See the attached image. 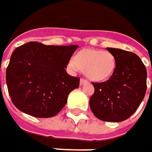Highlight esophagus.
<instances>
[{
	"mask_svg": "<svg viewBox=\"0 0 152 152\" xmlns=\"http://www.w3.org/2000/svg\"><path fill=\"white\" fill-rule=\"evenodd\" d=\"M87 80H85V79H80V85H85V84H87Z\"/></svg>",
	"mask_w": 152,
	"mask_h": 152,
	"instance_id": "1",
	"label": "esophagus"
}]
</instances>
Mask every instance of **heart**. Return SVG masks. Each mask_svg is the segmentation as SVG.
<instances>
[{
	"label": "heart",
	"instance_id": "1",
	"mask_svg": "<svg viewBox=\"0 0 152 152\" xmlns=\"http://www.w3.org/2000/svg\"><path fill=\"white\" fill-rule=\"evenodd\" d=\"M117 59L113 53L108 50L85 49L79 51L73 61L68 63L72 71L77 68L83 71L88 79L94 82L108 79L116 69Z\"/></svg>",
	"mask_w": 152,
	"mask_h": 152
}]
</instances>
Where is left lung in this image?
<instances>
[{
  "label": "left lung",
  "instance_id": "8db88e82",
  "mask_svg": "<svg viewBox=\"0 0 152 152\" xmlns=\"http://www.w3.org/2000/svg\"><path fill=\"white\" fill-rule=\"evenodd\" d=\"M113 53L117 66L113 74L102 83H92L95 93L90 107L97 118L106 122H122L134 113L146 91L147 72L136 54L117 48Z\"/></svg>",
  "mask_w": 152,
  "mask_h": 152
}]
</instances>
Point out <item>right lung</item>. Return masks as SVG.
Here are the masks:
<instances>
[{"label": "right lung", "mask_w": 152, "mask_h": 152, "mask_svg": "<svg viewBox=\"0 0 152 152\" xmlns=\"http://www.w3.org/2000/svg\"><path fill=\"white\" fill-rule=\"evenodd\" d=\"M79 45H45L28 42L16 48L7 68L6 80L14 106L35 118H51L67 102L79 79L65 68Z\"/></svg>", "instance_id": "right-lung-1"}]
</instances>
